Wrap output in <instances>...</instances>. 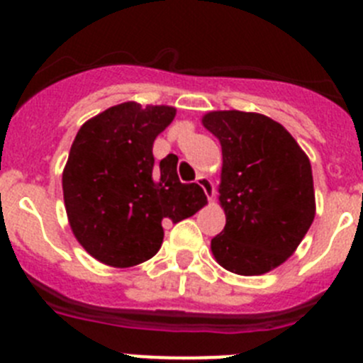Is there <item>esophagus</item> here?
<instances>
[{"label": "esophagus", "mask_w": 363, "mask_h": 363, "mask_svg": "<svg viewBox=\"0 0 363 363\" xmlns=\"http://www.w3.org/2000/svg\"><path fill=\"white\" fill-rule=\"evenodd\" d=\"M196 184L200 185L201 189H203L205 194H207V198H209V201H213L214 200V184H213V179H211L209 176L198 174L196 176Z\"/></svg>", "instance_id": "obj_1"}]
</instances>
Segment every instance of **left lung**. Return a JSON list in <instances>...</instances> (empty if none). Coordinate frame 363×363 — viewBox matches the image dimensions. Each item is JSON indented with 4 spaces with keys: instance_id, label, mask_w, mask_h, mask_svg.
<instances>
[{
    "instance_id": "8db88e82",
    "label": "left lung",
    "mask_w": 363,
    "mask_h": 363,
    "mask_svg": "<svg viewBox=\"0 0 363 363\" xmlns=\"http://www.w3.org/2000/svg\"><path fill=\"white\" fill-rule=\"evenodd\" d=\"M220 140V203L225 227L211 240L218 264L242 277L272 271L289 258L314 220L307 154L278 121L242 111L205 114Z\"/></svg>"
}]
</instances>
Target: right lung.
I'll list each match as a JSON object with an SVG mask.
<instances>
[{"label": "right lung", "instance_id": "obj_1", "mask_svg": "<svg viewBox=\"0 0 363 363\" xmlns=\"http://www.w3.org/2000/svg\"><path fill=\"white\" fill-rule=\"evenodd\" d=\"M176 116L169 105L125 101L82 125L63 169V200L74 236L111 267L143 264L160 251L163 221L205 205L200 185L182 184L174 160L154 169L152 143Z\"/></svg>", "mask_w": 363, "mask_h": 363}]
</instances>
